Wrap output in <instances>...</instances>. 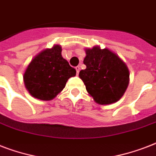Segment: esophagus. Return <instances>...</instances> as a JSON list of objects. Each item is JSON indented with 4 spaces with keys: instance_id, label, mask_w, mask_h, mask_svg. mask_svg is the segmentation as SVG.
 Returning <instances> with one entry per match:
<instances>
[{
    "instance_id": "esophagus-1",
    "label": "esophagus",
    "mask_w": 156,
    "mask_h": 156,
    "mask_svg": "<svg viewBox=\"0 0 156 156\" xmlns=\"http://www.w3.org/2000/svg\"><path fill=\"white\" fill-rule=\"evenodd\" d=\"M75 69H76V72H77V75H78L79 71H80V67H79V66H77Z\"/></svg>"
}]
</instances>
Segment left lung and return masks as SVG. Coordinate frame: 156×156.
I'll list each match as a JSON object with an SVG mask.
<instances>
[{
  "label": "left lung",
  "mask_w": 156,
  "mask_h": 156,
  "mask_svg": "<svg viewBox=\"0 0 156 156\" xmlns=\"http://www.w3.org/2000/svg\"><path fill=\"white\" fill-rule=\"evenodd\" d=\"M83 61L87 68L79 72V78L95 103L108 105L117 102L129 83V71L119 56L100 46L86 48Z\"/></svg>",
  "instance_id": "obj_1"
}]
</instances>
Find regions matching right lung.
Segmentation results:
<instances>
[{
  "label": "right lung",
  "instance_id": "right-lung-1",
  "mask_svg": "<svg viewBox=\"0 0 156 156\" xmlns=\"http://www.w3.org/2000/svg\"><path fill=\"white\" fill-rule=\"evenodd\" d=\"M61 46L54 44L37 54L31 60L23 74L24 84L34 98L40 100H52L63 90L67 81L76 75L61 56Z\"/></svg>",
  "mask_w": 156,
  "mask_h": 156
}]
</instances>
